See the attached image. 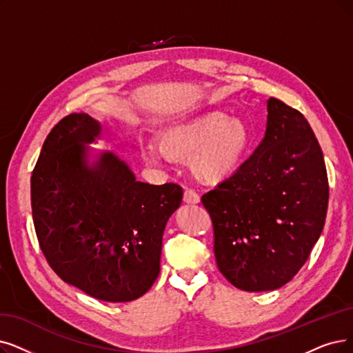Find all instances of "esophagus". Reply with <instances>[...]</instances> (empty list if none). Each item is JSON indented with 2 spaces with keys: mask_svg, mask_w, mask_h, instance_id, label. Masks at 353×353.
Segmentation results:
<instances>
[{
  "mask_svg": "<svg viewBox=\"0 0 353 353\" xmlns=\"http://www.w3.org/2000/svg\"><path fill=\"white\" fill-rule=\"evenodd\" d=\"M182 201L185 204H199L200 203V196L196 192H194L192 190H187L184 192V196H182Z\"/></svg>",
  "mask_w": 353,
  "mask_h": 353,
  "instance_id": "esophagus-1",
  "label": "esophagus"
}]
</instances>
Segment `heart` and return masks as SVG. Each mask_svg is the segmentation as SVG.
Returning a JSON list of instances; mask_svg holds the SVG:
<instances>
[{"label":"heart","instance_id":"heart-1","mask_svg":"<svg viewBox=\"0 0 353 353\" xmlns=\"http://www.w3.org/2000/svg\"><path fill=\"white\" fill-rule=\"evenodd\" d=\"M252 142V132L242 119L211 110L187 121L163 128L157 146L165 158L185 162L199 184L216 187L233 178L242 168ZM142 157L149 163L159 161L158 150L145 146Z\"/></svg>","mask_w":353,"mask_h":353}]
</instances>
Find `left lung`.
<instances>
[{
  "mask_svg": "<svg viewBox=\"0 0 353 353\" xmlns=\"http://www.w3.org/2000/svg\"><path fill=\"white\" fill-rule=\"evenodd\" d=\"M327 201L326 165L308 121L270 98L259 146L233 178L201 199L220 272L249 292L285 285L319 241Z\"/></svg>",
  "mask_w": 353,
  "mask_h": 353,
  "instance_id": "obj_1",
  "label": "left lung"
}]
</instances>
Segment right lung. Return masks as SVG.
<instances>
[{
    "mask_svg": "<svg viewBox=\"0 0 353 353\" xmlns=\"http://www.w3.org/2000/svg\"><path fill=\"white\" fill-rule=\"evenodd\" d=\"M100 137L101 124L85 112L52 129L32 175L33 221L41 252L66 284L128 303L159 275L163 230L182 188L136 181L117 154L92 153Z\"/></svg>",
    "mask_w": 353,
    "mask_h": 353,
    "instance_id": "1",
    "label": "right lung"
}]
</instances>
